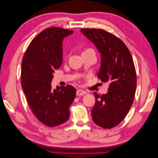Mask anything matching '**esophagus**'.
<instances>
[{"label": "esophagus", "mask_w": 158, "mask_h": 158, "mask_svg": "<svg viewBox=\"0 0 158 158\" xmlns=\"http://www.w3.org/2000/svg\"><path fill=\"white\" fill-rule=\"evenodd\" d=\"M87 94V92H85V91H84V90H82V89H77V92H76V95L77 96H82V95H85V94Z\"/></svg>", "instance_id": "obj_1"}]
</instances>
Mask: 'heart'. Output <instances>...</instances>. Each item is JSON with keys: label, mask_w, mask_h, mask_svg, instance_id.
<instances>
[{"label": "heart", "mask_w": 158, "mask_h": 158, "mask_svg": "<svg viewBox=\"0 0 158 158\" xmlns=\"http://www.w3.org/2000/svg\"><path fill=\"white\" fill-rule=\"evenodd\" d=\"M87 50H90V49H89V50H87L86 51H87Z\"/></svg>", "instance_id": "heart-1"}]
</instances>
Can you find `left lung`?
Listing matches in <instances>:
<instances>
[{"instance_id":"1","label":"left lung","mask_w":158,"mask_h":158,"mask_svg":"<svg viewBox=\"0 0 158 158\" xmlns=\"http://www.w3.org/2000/svg\"><path fill=\"white\" fill-rule=\"evenodd\" d=\"M81 31L101 54L97 77L109 85L106 94L99 96L94 92L92 120L103 128H113L123 120L134 102L136 75L132 56L125 43L112 33L96 28Z\"/></svg>"}]
</instances>
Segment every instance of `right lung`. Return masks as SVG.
I'll use <instances>...</instances> for the list:
<instances>
[{"label":"right lung","mask_w":158,"mask_h":158,"mask_svg":"<svg viewBox=\"0 0 158 158\" xmlns=\"http://www.w3.org/2000/svg\"><path fill=\"white\" fill-rule=\"evenodd\" d=\"M73 33L59 27L47 28L28 45L22 63V86L28 105L39 121L48 127L66 123L76 97L71 85L52 88L53 73L63 61L64 38Z\"/></svg>","instance_id":"add662e5"}]
</instances>
